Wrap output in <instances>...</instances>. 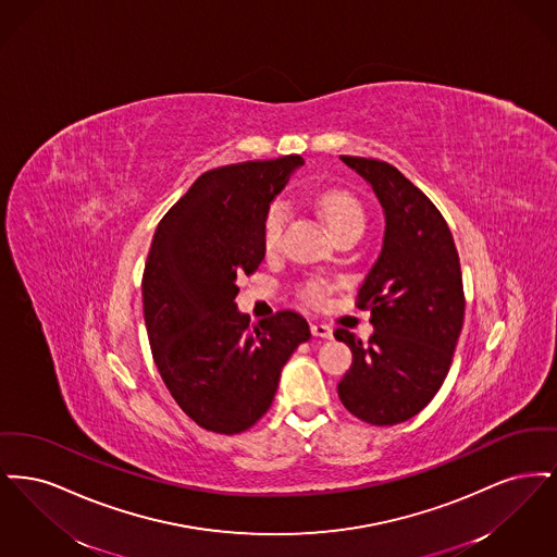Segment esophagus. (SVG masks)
Listing matches in <instances>:
<instances>
[{"instance_id": "obj_1", "label": "esophagus", "mask_w": 557, "mask_h": 557, "mask_svg": "<svg viewBox=\"0 0 557 557\" xmlns=\"http://www.w3.org/2000/svg\"><path fill=\"white\" fill-rule=\"evenodd\" d=\"M311 332L318 338H332L334 336V330L330 325H325V323H311Z\"/></svg>"}]
</instances>
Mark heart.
I'll list each match as a JSON object with an SVG mask.
<instances>
[{
	"instance_id": "b5f03b06",
	"label": "heart",
	"mask_w": 557,
	"mask_h": 557,
	"mask_svg": "<svg viewBox=\"0 0 557 557\" xmlns=\"http://www.w3.org/2000/svg\"><path fill=\"white\" fill-rule=\"evenodd\" d=\"M311 202L332 234L346 230V227H363V223H366L363 207L359 205V200L352 194H348L345 189L315 191V194H311ZM286 216H288V205L282 200L273 202L271 209L267 211L265 225H263V244H265L267 250L277 248ZM325 290H327V284L318 277L309 280L302 288L305 296L313 298V300L321 298Z\"/></svg>"
}]
</instances>
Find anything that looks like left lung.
<instances>
[{
    "label": "left lung",
    "instance_id": "1",
    "mask_svg": "<svg viewBox=\"0 0 557 557\" xmlns=\"http://www.w3.org/2000/svg\"><path fill=\"white\" fill-rule=\"evenodd\" d=\"M341 160L370 184L386 225L357 302L371 311L370 343L343 327L334 332L352 350L338 397L368 424H400L424 409L449 373L466 311L459 255L443 214L393 164Z\"/></svg>",
    "mask_w": 557,
    "mask_h": 557
}]
</instances>
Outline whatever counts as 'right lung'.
Here are the masks:
<instances>
[{"instance_id":"obj_1","label":"right lung","mask_w":557,"mask_h":557,"mask_svg":"<svg viewBox=\"0 0 557 557\" xmlns=\"http://www.w3.org/2000/svg\"><path fill=\"white\" fill-rule=\"evenodd\" d=\"M302 164L292 154L212 169L152 238L141 296L154 363L177 405L216 434L265 416L292 352L311 338L294 311L250 325L236 305L238 275L265 259L267 211Z\"/></svg>"}]
</instances>
